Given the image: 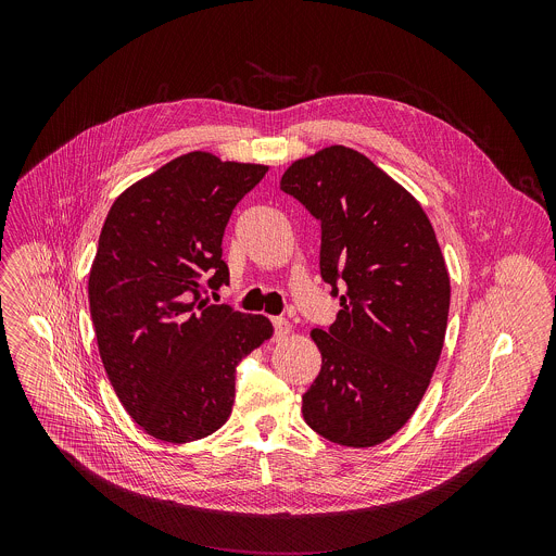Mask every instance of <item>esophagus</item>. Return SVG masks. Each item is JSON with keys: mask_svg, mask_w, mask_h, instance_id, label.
Returning a JSON list of instances; mask_svg holds the SVG:
<instances>
[{"mask_svg": "<svg viewBox=\"0 0 556 556\" xmlns=\"http://www.w3.org/2000/svg\"><path fill=\"white\" fill-rule=\"evenodd\" d=\"M273 326H275V337L281 341V339H286L290 332H292V326H290V321L288 319H283V316H275L273 319Z\"/></svg>", "mask_w": 556, "mask_h": 556, "instance_id": "obj_1", "label": "esophagus"}]
</instances>
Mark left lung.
Here are the masks:
<instances>
[{
	"label": "left lung",
	"mask_w": 556,
	"mask_h": 556,
	"mask_svg": "<svg viewBox=\"0 0 556 556\" xmlns=\"http://www.w3.org/2000/svg\"><path fill=\"white\" fill-rule=\"evenodd\" d=\"M281 191L321 222V277L334 296L343 290L337 321L309 332L324 361L303 420L341 446H376L414 416L444 345L451 283L433 226L343 144L292 163Z\"/></svg>",
	"instance_id": "obj_1"
}]
</instances>
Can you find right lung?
I'll use <instances>...</instances> for the list:
<instances>
[{
	"label": "right lung",
	"instance_id": "obj_1",
	"mask_svg": "<svg viewBox=\"0 0 556 556\" xmlns=\"http://www.w3.org/2000/svg\"><path fill=\"white\" fill-rule=\"evenodd\" d=\"M266 165L191 151L123 191L92 262L99 354L125 412L149 435L193 442L235 401V367L273 337L262 314L202 299L228 283L222 237Z\"/></svg>",
	"mask_w": 556,
	"mask_h": 556
}]
</instances>
